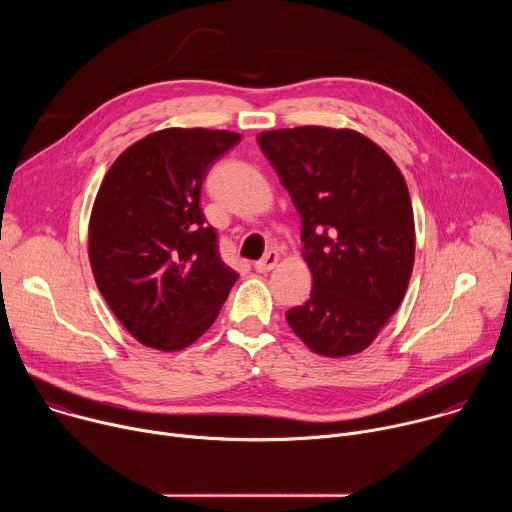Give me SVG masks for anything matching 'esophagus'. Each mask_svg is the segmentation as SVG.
I'll return each instance as SVG.
<instances>
[{
    "mask_svg": "<svg viewBox=\"0 0 512 512\" xmlns=\"http://www.w3.org/2000/svg\"><path fill=\"white\" fill-rule=\"evenodd\" d=\"M277 261H279V253L277 251H267L263 259L255 261V271L257 273H267L277 265Z\"/></svg>",
    "mask_w": 512,
    "mask_h": 512,
    "instance_id": "esophagus-1",
    "label": "esophagus"
}]
</instances>
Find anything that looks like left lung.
Listing matches in <instances>:
<instances>
[{"mask_svg": "<svg viewBox=\"0 0 512 512\" xmlns=\"http://www.w3.org/2000/svg\"><path fill=\"white\" fill-rule=\"evenodd\" d=\"M257 143L302 216L310 300L285 312L316 354L367 348L397 312L413 271L415 225L395 162L352 129L263 131Z\"/></svg>", "mask_w": 512, "mask_h": 512, "instance_id": "obj_1", "label": "left lung"}]
</instances>
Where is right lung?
<instances>
[{
	"label": "right lung",
	"mask_w": 512,
	"mask_h": 512,
	"mask_svg": "<svg viewBox=\"0 0 512 512\" xmlns=\"http://www.w3.org/2000/svg\"><path fill=\"white\" fill-rule=\"evenodd\" d=\"M239 141L225 129L150 133L113 162L97 192L93 275L111 312L145 346H190L239 279L218 255V235L200 208L204 176Z\"/></svg>",
	"instance_id": "obj_1"
}]
</instances>
